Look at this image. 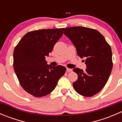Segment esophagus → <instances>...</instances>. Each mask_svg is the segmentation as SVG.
I'll use <instances>...</instances> for the list:
<instances>
[{
  "label": "esophagus",
  "mask_w": 122,
  "mask_h": 122,
  "mask_svg": "<svg viewBox=\"0 0 122 122\" xmlns=\"http://www.w3.org/2000/svg\"><path fill=\"white\" fill-rule=\"evenodd\" d=\"M67 72H71V71H72V69L67 68Z\"/></svg>",
  "instance_id": "esophagus-1"
}]
</instances>
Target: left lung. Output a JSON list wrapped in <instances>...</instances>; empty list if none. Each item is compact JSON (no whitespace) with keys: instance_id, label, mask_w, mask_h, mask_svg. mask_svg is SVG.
<instances>
[{"instance_id":"8db88e82","label":"left lung","mask_w":122,"mask_h":122,"mask_svg":"<svg viewBox=\"0 0 122 122\" xmlns=\"http://www.w3.org/2000/svg\"><path fill=\"white\" fill-rule=\"evenodd\" d=\"M64 34L72 41L80 58H86V70L75 68L78 78L73 83L80 95L92 97L100 92L109 80L113 68L110 45L98 30L82 26L70 27Z\"/></svg>"}]
</instances>
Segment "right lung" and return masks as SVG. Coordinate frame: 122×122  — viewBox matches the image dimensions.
<instances>
[{"mask_svg": "<svg viewBox=\"0 0 122 122\" xmlns=\"http://www.w3.org/2000/svg\"><path fill=\"white\" fill-rule=\"evenodd\" d=\"M64 28L39 29L26 34L13 52V68L19 83L36 97L48 95L55 89L66 68L46 64L54 45L62 36Z\"/></svg>", "mask_w": 122, "mask_h": 122, "instance_id": "1", "label": "right lung"}]
</instances>
